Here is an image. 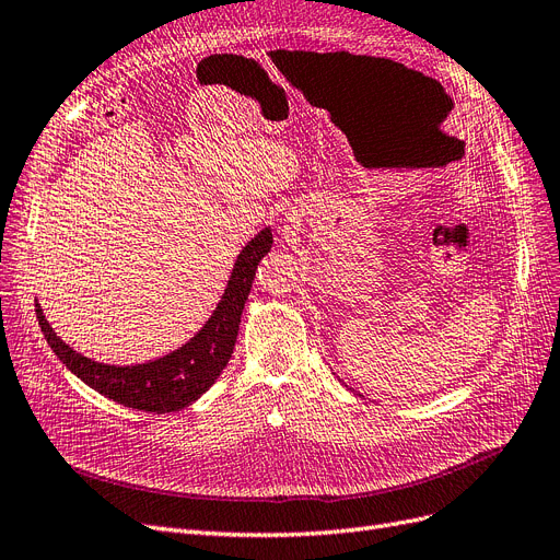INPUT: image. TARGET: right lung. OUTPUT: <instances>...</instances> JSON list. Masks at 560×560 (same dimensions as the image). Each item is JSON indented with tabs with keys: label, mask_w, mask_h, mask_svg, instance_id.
I'll return each mask as SVG.
<instances>
[{
	"label": "right lung",
	"mask_w": 560,
	"mask_h": 560,
	"mask_svg": "<svg viewBox=\"0 0 560 560\" xmlns=\"http://www.w3.org/2000/svg\"><path fill=\"white\" fill-rule=\"evenodd\" d=\"M269 248H272V233L265 228L242 248L231 281H228L212 318L205 323L189 343L154 362L110 366L82 358L52 332L44 316V308L36 304L40 332H44L52 353L67 364V369H71L82 383L94 387L98 395L144 412L179 410L196 401L219 378L223 366L231 360L244 302L248 291H252L256 267Z\"/></svg>",
	"instance_id": "right-lung-1"
}]
</instances>
